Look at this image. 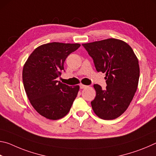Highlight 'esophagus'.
<instances>
[{"label":"esophagus","mask_w":156,"mask_h":156,"mask_svg":"<svg viewBox=\"0 0 156 156\" xmlns=\"http://www.w3.org/2000/svg\"><path fill=\"white\" fill-rule=\"evenodd\" d=\"M87 86L84 85V84H80V89H84V88H87Z\"/></svg>","instance_id":"34e87169"}]
</instances>
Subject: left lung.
<instances>
[{"instance_id": "left-lung-1", "label": "left lung", "mask_w": 156, "mask_h": 156, "mask_svg": "<svg viewBox=\"0 0 156 156\" xmlns=\"http://www.w3.org/2000/svg\"><path fill=\"white\" fill-rule=\"evenodd\" d=\"M94 60L98 72L106 73V89L94 84L96 96L91 102L99 118L113 120L120 116L130 105L138 88V60L127 43L115 38L83 44Z\"/></svg>"}]
</instances>
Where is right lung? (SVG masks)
Instances as JSON below:
<instances>
[{
    "label": "right lung",
    "mask_w": 156,
    "mask_h": 156,
    "mask_svg": "<svg viewBox=\"0 0 156 156\" xmlns=\"http://www.w3.org/2000/svg\"><path fill=\"white\" fill-rule=\"evenodd\" d=\"M78 43H50L31 53L23 69V82L30 103L39 114L49 120L60 119L69 112L79 91L56 80L64 62Z\"/></svg>",
    "instance_id": "right-lung-1"
}]
</instances>
